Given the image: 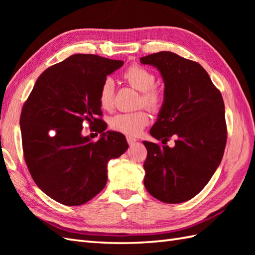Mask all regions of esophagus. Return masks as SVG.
I'll return each mask as SVG.
<instances>
[{
	"instance_id": "esophagus-1",
	"label": "esophagus",
	"mask_w": 255,
	"mask_h": 255,
	"mask_svg": "<svg viewBox=\"0 0 255 255\" xmlns=\"http://www.w3.org/2000/svg\"><path fill=\"white\" fill-rule=\"evenodd\" d=\"M127 142H128L129 145H133L134 143L137 142V140L134 139V138H132V137H127Z\"/></svg>"
}]
</instances>
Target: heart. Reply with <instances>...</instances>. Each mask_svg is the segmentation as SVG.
Segmentation results:
<instances>
[{
	"mask_svg": "<svg viewBox=\"0 0 255 255\" xmlns=\"http://www.w3.org/2000/svg\"><path fill=\"white\" fill-rule=\"evenodd\" d=\"M124 79L133 89L141 92L140 104L152 111L158 110L161 106L162 94L159 90L153 88L155 77L152 72L140 66H132L124 73ZM114 96H115V83L112 79L108 78L103 82L99 94V102L103 110H112L114 106ZM148 124L149 116L143 111L117 114L111 119L113 129L132 137L141 132Z\"/></svg>",
	"mask_w": 255,
	"mask_h": 255,
	"instance_id": "heart-1",
	"label": "heart"
}]
</instances>
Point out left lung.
Masks as SVG:
<instances>
[{
    "instance_id": "left-lung-1",
    "label": "left lung",
    "mask_w": 255,
    "mask_h": 255,
    "mask_svg": "<svg viewBox=\"0 0 255 255\" xmlns=\"http://www.w3.org/2000/svg\"><path fill=\"white\" fill-rule=\"evenodd\" d=\"M158 69L164 97L150 134L163 145L143 141L148 151L144 186L167 204L186 202L202 191L225 152L227 127L220 92L199 63L174 52L160 51L140 58ZM173 135L176 144L166 142Z\"/></svg>"
}]
</instances>
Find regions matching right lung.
<instances>
[{"label":"right lung","mask_w":255,"mask_h":255,"mask_svg":"<svg viewBox=\"0 0 255 255\" xmlns=\"http://www.w3.org/2000/svg\"><path fill=\"white\" fill-rule=\"evenodd\" d=\"M124 66L96 55L77 53L49 67L38 80L20 114L24 156L32 180L56 202L79 206L107 182V163L128 149L124 134L104 131L99 94L107 75ZM99 126L92 143L83 123Z\"/></svg>","instance_id":"add662e5"}]
</instances>
